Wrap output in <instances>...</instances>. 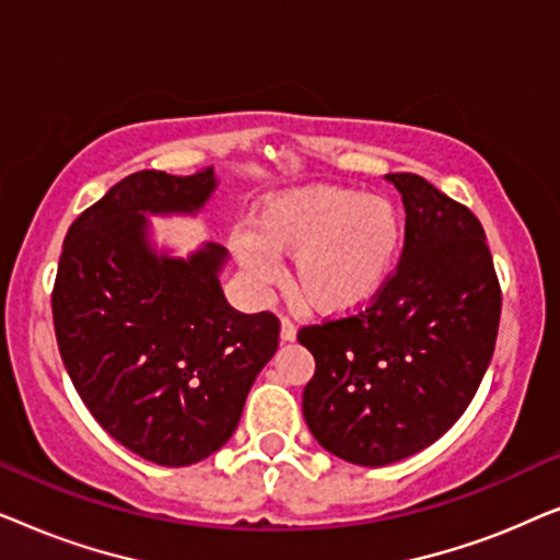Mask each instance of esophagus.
<instances>
[{
	"mask_svg": "<svg viewBox=\"0 0 560 560\" xmlns=\"http://www.w3.org/2000/svg\"><path fill=\"white\" fill-rule=\"evenodd\" d=\"M295 334H298V328H295L293 320L282 318V324H280V339H282V341H293Z\"/></svg>",
	"mask_w": 560,
	"mask_h": 560,
	"instance_id": "1",
	"label": "esophagus"
}]
</instances>
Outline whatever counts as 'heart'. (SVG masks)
I'll use <instances>...</instances> for the list:
<instances>
[{
	"mask_svg": "<svg viewBox=\"0 0 560 560\" xmlns=\"http://www.w3.org/2000/svg\"><path fill=\"white\" fill-rule=\"evenodd\" d=\"M402 236V213L387 198L305 186L265 201L255 234L236 232L232 247L257 282L278 278L272 255L293 257L290 285L298 301L324 316H347L387 285Z\"/></svg>",
	"mask_w": 560,
	"mask_h": 560,
	"instance_id": "1",
	"label": "heart"
}]
</instances>
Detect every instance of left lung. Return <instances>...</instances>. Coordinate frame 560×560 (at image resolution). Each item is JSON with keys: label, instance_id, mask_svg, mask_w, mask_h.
Listing matches in <instances>:
<instances>
[{"label": "left lung", "instance_id": "left-lung-1", "mask_svg": "<svg viewBox=\"0 0 560 560\" xmlns=\"http://www.w3.org/2000/svg\"><path fill=\"white\" fill-rule=\"evenodd\" d=\"M400 190V262L370 308L303 326L316 359L303 418L326 451L385 466L439 441L477 395L492 362L502 290L479 219L412 173Z\"/></svg>", "mask_w": 560, "mask_h": 560}]
</instances>
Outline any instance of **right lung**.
Segmentation results:
<instances>
[{
	"mask_svg": "<svg viewBox=\"0 0 560 560\" xmlns=\"http://www.w3.org/2000/svg\"><path fill=\"white\" fill-rule=\"evenodd\" d=\"M217 175L140 171L68 229L52 324L75 393L112 439L160 466H190L232 439L252 382L278 351L270 311L240 313L219 272L226 249L155 252L148 213H196Z\"/></svg>",
	"mask_w": 560,
	"mask_h": 560,
	"instance_id": "obj_1",
	"label": "right lung"
}]
</instances>
